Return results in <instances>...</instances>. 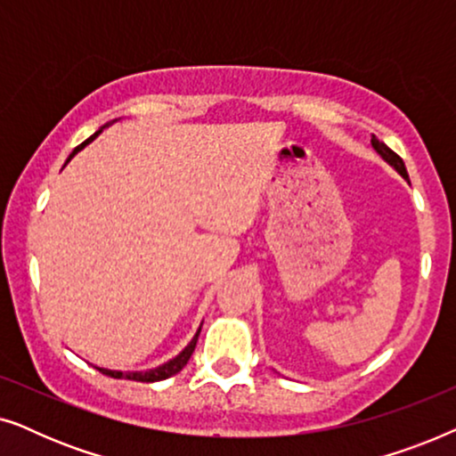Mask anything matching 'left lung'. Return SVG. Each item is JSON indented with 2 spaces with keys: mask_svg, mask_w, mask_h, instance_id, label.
Masks as SVG:
<instances>
[{
  "mask_svg": "<svg viewBox=\"0 0 456 456\" xmlns=\"http://www.w3.org/2000/svg\"><path fill=\"white\" fill-rule=\"evenodd\" d=\"M371 145H373V149H376L378 151V155H382V159L386 161V164H390L392 167H395V170L401 174V176L404 178V180H409V174H407V167H404V161L398 158V155L392 151L390 147H386L382 141H378L376 136H371Z\"/></svg>",
  "mask_w": 456,
  "mask_h": 456,
  "instance_id": "left-lung-1",
  "label": "left lung"
}]
</instances>
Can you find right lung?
I'll use <instances>...</instances> for the list:
<instances>
[{"mask_svg":"<svg viewBox=\"0 0 456 456\" xmlns=\"http://www.w3.org/2000/svg\"><path fill=\"white\" fill-rule=\"evenodd\" d=\"M116 120H111V122H108L105 124V126H102L97 130L95 134H91L89 139H86L85 142H80V145L74 149V151L70 153V158H68V161H70L74 155H77L80 149H85L86 145H89V142L93 141V139H97L99 134L103 133V128H108L110 124H114ZM199 332H201V328L197 330V334L192 336V340L189 342V345L184 346V351L183 353H178L176 357L174 359H170V361H166L164 365H159V367H153V370H147V371H118V370H105V367H97L99 371L102 373H105V376H110V378H118V379H134V382H159V379H166V378H172V376H176V373L183 370V367L189 363V359H191V354H192V351H195V346H197V338H199Z\"/></svg>","mask_w":456,"mask_h":456,"instance_id":"add662e5","label":"right lung"}]
</instances>
